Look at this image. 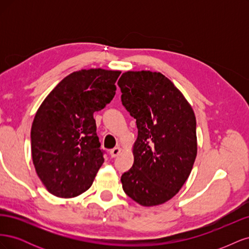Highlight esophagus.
<instances>
[{"mask_svg":"<svg viewBox=\"0 0 249 249\" xmlns=\"http://www.w3.org/2000/svg\"><path fill=\"white\" fill-rule=\"evenodd\" d=\"M120 150H122V148H120L119 146H116V147H114V148H112V149L110 150L111 157H112V158L117 157V156L119 155V153H120Z\"/></svg>","mask_w":249,"mask_h":249,"instance_id":"esophagus-1","label":"esophagus"}]
</instances>
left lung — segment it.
I'll return each instance as SVG.
<instances>
[{
  "mask_svg": "<svg viewBox=\"0 0 249 249\" xmlns=\"http://www.w3.org/2000/svg\"><path fill=\"white\" fill-rule=\"evenodd\" d=\"M117 84L138 129L134 164L120 178L123 189L141 206L161 205L179 191L192 170L197 154L194 112L161 72L126 71Z\"/></svg>",
  "mask_w": 249,
  "mask_h": 249,
  "instance_id": "1",
  "label": "left lung"
}]
</instances>
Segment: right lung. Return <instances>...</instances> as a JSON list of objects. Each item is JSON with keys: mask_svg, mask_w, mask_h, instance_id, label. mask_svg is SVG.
Here are the masks:
<instances>
[{"mask_svg": "<svg viewBox=\"0 0 249 249\" xmlns=\"http://www.w3.org/2000/svg\"><path fill=\"white\" fill-rule=\"evenodd\" d=\"M120 71L82 70L65 77L37 110L32 159L48 191L62 198L88 190L104 163L93 113L115 95Z\"/></svg>", "mask_w": 249, "mask_h": 249, "instance_id": "add662e5", "label": "right lung"}]
</instances>
